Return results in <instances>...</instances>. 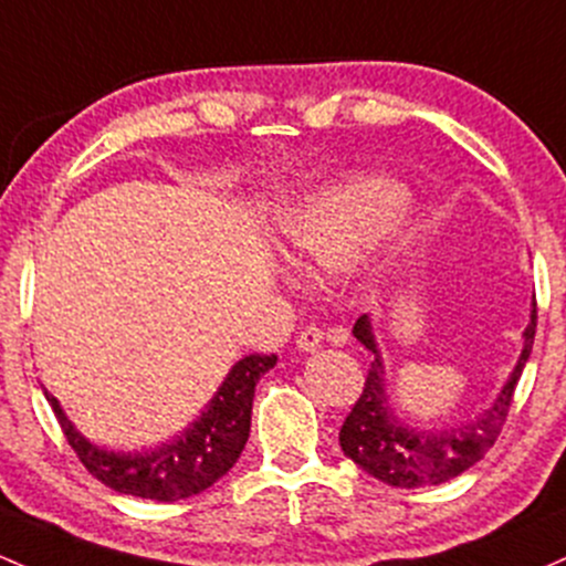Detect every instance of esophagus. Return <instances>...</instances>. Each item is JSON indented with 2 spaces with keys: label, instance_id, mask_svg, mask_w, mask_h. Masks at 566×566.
Here are the masks:
<instances>
[{
  "label": "esophagus",
  "instance_id": "1",
  "mask_svg": "<svg viewBox=\"0 0 566 566\" xmlns=\"http://www.w3.org/2000/svg\"><path fill=\"white\" fill-rule=\"evenodd\" d=\"M322 338H325V333L319 331V327L316 325H308V327H303L301 333H297V349L301 352H316L322 346Z\"/></svg>",
  "mask_w": 566,
  "mask_h": 566
}]
</instances>
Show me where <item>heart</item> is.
<instances>
[{
    "instance_id": "obj_1",
    "label": "heart",
    "mask_w": 566,
    "mask_h": 566,
    "mask_svg": "<svg viewBox=\"0 0 566 566\" xmlns=\"http://www.w3.org/2000/svg\"><path fill=\"white\" fill-rule=\"evenodd\" d=\"M402 203L406 190L389 177L357 174L331 182L284 209L279 217V250L287 265L306 276L340 271ZM395 231L400 235V228ZM395 244L384 250V258L392 254Z\"/></svg>"
}]
</instances>
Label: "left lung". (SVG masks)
<instances>
[{"label":"left lung","instance_id":"1","mask_svg":"<svg viewBox=\"0 0 566 566\" xmlns=\"http://www.w3.org/2000/svg\"><path fill=\"white\" fill-rule=\"evenodd\" d=\"M537 327V306L532 303L530 325L521 333V354L515 359L511 376L496 392L494 402L475 413L473 419L462 421L454 427H419L406 421L395 408L392 397L387 389V365H384L381 349L374 333V319L363 314L354 322V338L374 352L368 378L359 400L354 402L352 413L346 416L340 427V449L365 473L389 483L395 489H419L438 486V483L451 481L462 475L464 470L473 468L478 459H483L494 446L496 434L505 424L507 408H511L515 384H518L521 370L532 354Z\"/></svg>","mask_w":566,"mask_h":566}]
</instances>
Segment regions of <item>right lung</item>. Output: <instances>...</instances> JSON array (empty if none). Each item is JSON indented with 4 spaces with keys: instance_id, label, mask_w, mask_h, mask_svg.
<instances>
[{
    "instance_id": "1",
    "label": "right lung",
    "mask_w": 566,
    "mask_h": 566,
    "mask_svg": "<svg viewBox=\"0 0 566 566\" xmlns=\"http://www.w3.org/2000/svg\"><path fill=\"white\" fill-rule=\"evenodd\" d=\"M276 365V354H250L228 370L203 411L166 443L145 451H112L96 446L72 424L59 397L45 389L55 419L80 462L104 486L142 500L177 502L220 481L244 451L252 424V397L260 376Z\"/></svg>"
}]
</instances>
